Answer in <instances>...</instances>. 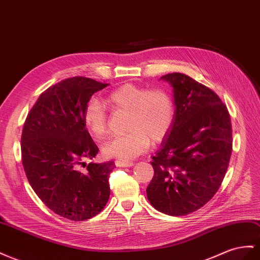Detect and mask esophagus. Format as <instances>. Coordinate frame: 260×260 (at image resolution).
I'll list each match as a JSON object with an SVG mask.
<instances>
[{"mask_svg":"<svg viewBox=\"0 0 260 260\" xmlns=\"http://www.w3.org/2000/svg\"><path fill=\"white\" fill-rule=\"evenodd\" d=\"M115 164H116V166H119V167H132L133 165H135L131 162H122V160H116Z\"/></svg>","mask_w":260,"mask_h":260,"instance_id":"1","label":"esophagus"}]
</instances>
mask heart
<instances>
[{
  "label": "heart",
  "mask_w": 260,
  "mask_h": 260,
  "mask_svg": "<svg viewBox=\"0 0 260 260\" xmlns=\"http://www.w3.org/2000/svg\"><path fill=\"white\" fill-rule=\"evenodd\" d=\"M106 101L114 113H125L128 133L109 140L103 146L105 156L131 160L143 154L150 145L162 142L172 130L176 106L170 92L163 88L150 89L136 84H123L107 95ZM83 121L97 140L108 132L109 118L96 98H90L83 111Z\"/></svg>",
  "instance_id": "obj_1"
}]
</instances>
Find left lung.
Instances as JSON below:
<instances>
[{"label": "left lung", "mask_w": 260, "mask_h": 260, "mask_svg": "<svg viewBox=\"0 0 260 260\" xmlns=\"http://www.w3.org/2000/svg\"><path fill=\"white\" fill-rule=\"evenodd\" d=\"M176 106L173 128L152 156L151 205L168 215L200 209L219 190L232 154L229 110L212 89L182 73L163 75Z\"/></svg>", "instance_id": "obj_1"}]
</instances>
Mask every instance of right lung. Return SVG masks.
Instances as JSON below:
<instances>
[{
  "label": "right lung",
  "instance_id": "right-lung-1",
  "mask_svg": "<svg viewBox=\"0 0 260 260\" xmlns=\"http://www.w3.org/2000/svg\"><path fill=\"white\" fill-rule=\"evenodd\" d=\"M107 85L84 76L62 80L41 93L24 123L26 177L51 211L72 221L95 216L109 199L114 162L86 165L98 147L83 121L86 103Z\"/></svg>",
  "mask_w": 260,
  "mask_h": 260
}]
</instances>
